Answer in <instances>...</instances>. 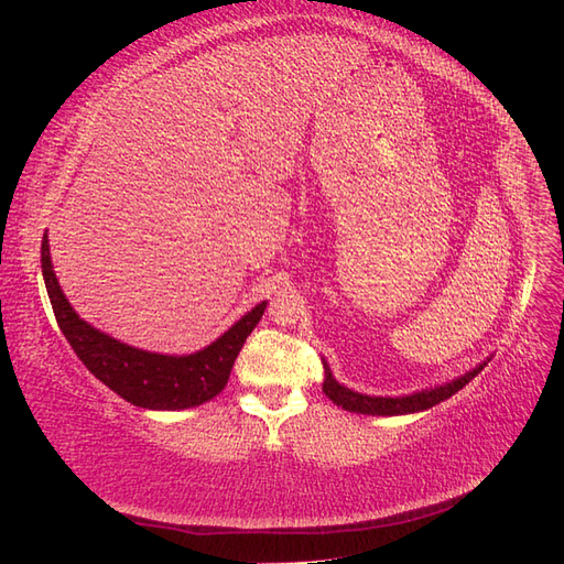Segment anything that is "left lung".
Returning <instances> with one entry per match:
<instances>
[{"mask_svg":"<svg viewBox=\"0 0 564 564\" xmlns=\"http://www.w3.org/2000/svg\"><path fill=\"white\" fill-rule=\"evenodd\" d=\"M485 369V365H480L477 369L464 373V377L440 386V388H431V390H421L414 392V395H404V398H369V395H360L346 386L336 383V379L332 377L329 367L324 365V383L322 390L334 404L348 409V412H357V414H371V416H400V414H414V412H423V409H431L440 402H445L447 398H452L454 392H458L466 383H470L477 373Z\"/></svg>","mask_w":564,"mask_h":564,"instance_id":"8db88e82","label":"left lung"}]
</instances>
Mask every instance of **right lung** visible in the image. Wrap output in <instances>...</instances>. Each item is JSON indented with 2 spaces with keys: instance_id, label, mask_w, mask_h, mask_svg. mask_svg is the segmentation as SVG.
I'll return each instance as SVG.
<instances>
[{
  "instance_id": "obj_1",
  "label": "right lung",
  "mask_w": 564,
  "mask_h": 564,
  "mask_svg": "<svg viewBox=\"0 0 564 564\" xmlns=\"http://www.w3.org/2000/svg\"><path fill=\"white\" fill-rule=\"evenodd\" d=\"M42 275L58 327L84 367L98 381L115 390L119 398L143 409L174 412V409L197 406L216 398L226 388L230 369L247 336L253 332L265 311L263 301L240 322H235L212 346L195 355H158L119 344V340L79 319L73 305L63 296L54 268H51L46 235L42 240Z\"/></svg>"
}]
</instances>
